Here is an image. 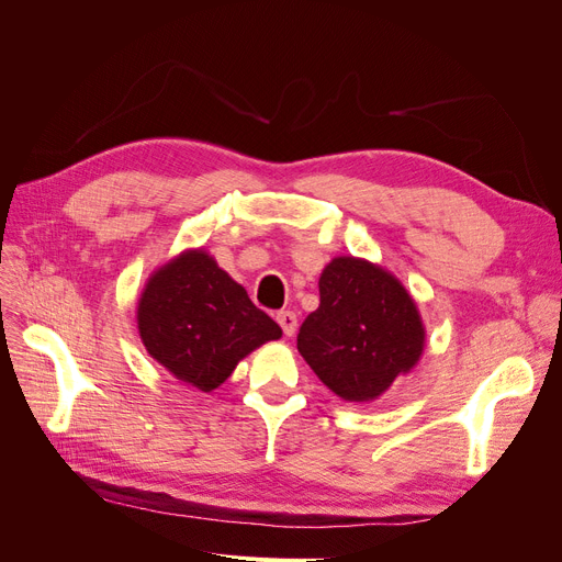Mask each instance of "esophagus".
<instances>
[{"instance_id": "obj_1", "label": "esophagus", "mask_w": 562, "mask_h": 562, "mask_svg": "<svg viewBox=\"0 0 562 562\" xmlns=\"http://www.w3.org/2000/svg\"><path fill=\"white\" fill-rule=\"evenodd\" d=\"M277 321H279V326L283 328V335H295V330H297V316H295V312H279L277 314Z\"/></svg>"}]
</instances>
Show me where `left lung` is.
Segmentation results:
<instances>
[{
  "mask_svg": "<svg viewBox=\"0 0 562 562\" xmlns=\"http://www.w3.org/2000/svg\"><path fill=\"white\" fill-rule=\"evenodd\" d=\"M321 304L297 333V351L339 398L382 396L424 351V323L403 283L359 258H335L318 279Z\"/></svg>",
  "mask_w": 562,
  "mask_h": 562,
  "instance_id": "8db88e82",
  "label": "left lung"
}]
</instances>
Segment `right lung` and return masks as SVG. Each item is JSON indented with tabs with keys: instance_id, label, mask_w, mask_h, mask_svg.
<instances>
[{
	"instance_id": "add662e5",
	"label": "right lung",
	"mask_w": 562,
	"mask_h": 562,
	"mask_svg": "<svg viewBox=\"0 0 562 562\" xmlns=\"http://www.w3.org/2000/svg\"><path fill=\"white\" fill-rule=\"evenodd\" d=\"M138 330L151 359L203 394L223 384L252 349L281 337L279 323L203 250H187L149 277Z\"/></svg>"
}]
</instances>
